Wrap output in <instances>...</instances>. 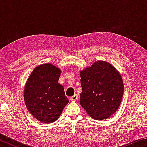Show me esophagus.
I'll list each match as a JSON object with an SVG mask.
<instances>
[{
  "mask_svg": "<svg viewBox=\"0 0 147 147\" xmlns=\"http://www.w3.org/2000/svg\"><path fill=\"white\" fill-rule=\"evenodd\" d=\"M78 94H74V95H73V96H71L70 99L72 102H75L78 100Z\"/></svg>",
  "mask_w": 147,
  "mask_h": 147,
  "instance_id": "1",
  "label": "esophagus"
}]
</instances>
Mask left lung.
Listing matches in <instances>:
<instances>
[{
	"label": "left lung",
	"instance_id": "left-lung-1",
	"mask_svg": "<svg viewBox=\"0 0 147 147\" xmlns=\"http://www.w3.org/2000/svg\"><path fill=\"white\" fill-rule=\"evenodd\" d=\"M82 92L80 104L95 120H103L117 111L123 96L121 74L110 63L97 61L80 73Z\"/></svg>",
	"mask_w": 147,
	"mask_h": 147
}]
</instances>
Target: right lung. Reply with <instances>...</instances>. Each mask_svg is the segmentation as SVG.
<instances>
[{"instance_id": "right-lung-1", "label": "right lung", "mask_w": 147, "mask_h": 147, "mask_svg": "<svg viewBox=\"0 0 147 147\" xmlns=\"http://www.w3.org/2000/svg\"><path fill=\"white\" fill-rule=\"evenodd\" d=\"M61 70L51 63L37 66L24 86V100L27 109L37 120L53 123L69 102L64 88L58 83Z\"/></svg>"}]
</instances>
